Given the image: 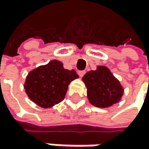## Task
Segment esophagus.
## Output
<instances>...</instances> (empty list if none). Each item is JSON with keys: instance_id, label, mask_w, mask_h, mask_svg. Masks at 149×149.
<instances>
[{"instance_id": "34e87169", "label": "esophagus", "mask_w": 149, "mask_h": 149, "mask_svg": "<svg viewBox=\"0 0 149 149\" xmlns=\"http://www.w3.org/2000/svg\"><path fill=\"white\" fill-rule=\"evenodd\" d=\"M86 73V71H84V70H79V72H78V74H79V76L80 77V78H82L83 76H84V74Z\"/></svg>"}]
</instances>
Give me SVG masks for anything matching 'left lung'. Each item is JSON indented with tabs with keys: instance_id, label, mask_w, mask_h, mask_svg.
<instances>
[{
	"instance_id": "obj_1",
	"label": "left lung",
	"mask_w": 149,
	"mask_h": 149,
	"mask_svg": "<svg viewBox=\"0 0 149 149\" xmlns=\"http://www.w3.org/2000/svg\"><path fill=\"white\" fill-rule=\"evenodd\" d=\"M82 80L87 88L88 99L92 105L107 108L122 100L124 88L106 66H97L95 70L87 72Z\"/></svg>"
}]
</instances>
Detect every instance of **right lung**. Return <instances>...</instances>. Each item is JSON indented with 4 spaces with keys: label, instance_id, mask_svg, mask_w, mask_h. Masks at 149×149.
<instances>
[{
    "label": "right lung",
    "instance_id": "right-lung-1",
    "mask_svg": "<svg viewBox=\"0 0 149 149\" xmlns=\"http://www.w3.org/2000/svg\"><path fill=\"white\" fill-rule=\"evenodd\" d=\"M78 78L74 70H65L62 62L53 60L28 72L24 88L32 102L50 108L64 99L70 83Z\"/></svg>",
    "mask_w": 149,
    "mask_h": 149
}]
</instances>
